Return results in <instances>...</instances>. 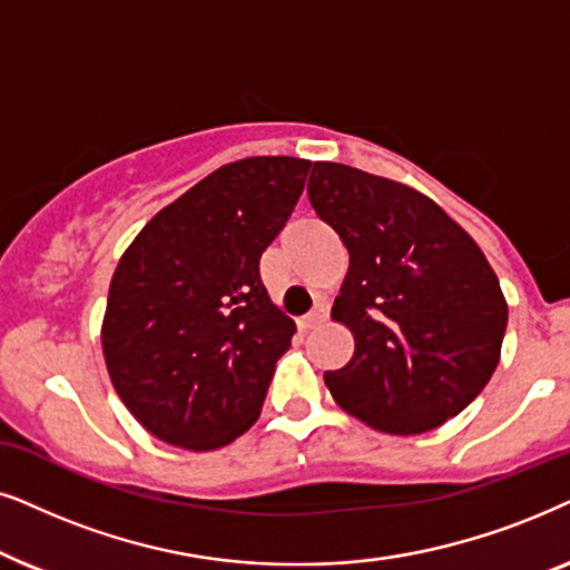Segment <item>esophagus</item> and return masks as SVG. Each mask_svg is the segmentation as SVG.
<instances>
[{"mask_svg": "<svg viewBox=\"0 0 570 570\" xmlns=\"http://www.w3.org/2000/svg\"><path fill=\"white\" fill-rule=\"evenodd\" d=\"M325 317H328V307H325V305H321V302H317V305L313 307V309H309V313L305 315V317H299V328L302 331H313L315 328V325H321L323 321H325Z\"/></svg>", "mask_w": 570, "mask_h": 570, "instance_id": "1", "label": "esophagus"}]
</instances>
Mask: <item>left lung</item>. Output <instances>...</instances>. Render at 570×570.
Returning <instances> with one entry per match:
<instances>
[{"label":"left lung","instance_id":"left-lung-1","mask_svg":"<svg viewBox=\"0 0 570 570\" xmlns=\"http://www.w3.org/2000/svg\"><path fill=\"white\" fill-rule=\"evenodd\" d=\"M307 195L348 253L331 317L354 354L325 373L336 404L389 435L464 412L495 373L508 323L480 245L428 195L354 166L315 161Z\"/></svg>","mask_w":570,"mask_h":570}]
</instances>
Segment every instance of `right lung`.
Returning a JSON list of instances; mask_svg holds the SVG:
<instances>
[{
    "instance_id": "add662e5",
    "label": "right lung",
    "mask_w": 570,
    "mask_h": 570,
    "mask_svg": "<svg viewBox=\"0 0 570 570\" xmlns=\"http://www.w3.org/2000/svg\"><path fill=\"white\" fill-rule=\"evenodd\" d=\"M313 161L226 164L158 210L119 257L101 325L114 391L164 443L216 451L261 416L294 321L261 255L297 206Z\"/></svg>"
}]
</instances>
